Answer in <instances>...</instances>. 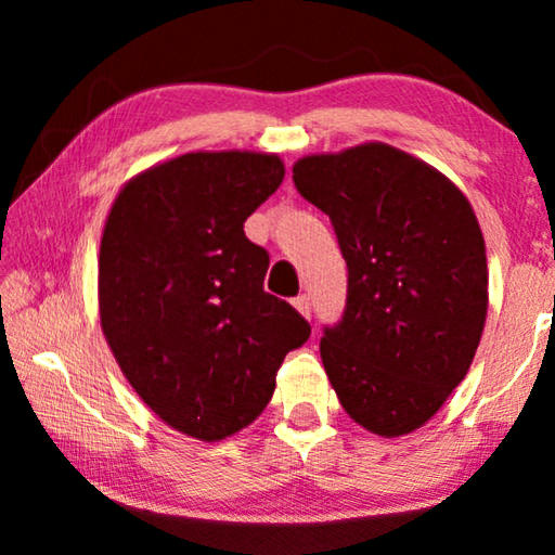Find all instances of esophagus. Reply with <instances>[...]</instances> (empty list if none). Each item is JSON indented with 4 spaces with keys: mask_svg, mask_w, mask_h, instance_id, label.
Returning a JSON list of instances; mask_svg holds the SVG:
<instances>
[{
    "mask_svg": "<svg viewBox=\"0 0 555 555\" xmlns=\"http://www.w3.org/2000/svg\"><path fill=\"white\" fill-rule=\"evenodd\" d=\"M294 308H296V311H298L300 315L306 318V321H308V318H311V304H308L306 296H296V298H294Z\"/></svg>",
    "mask_w": 555,
    "mask_h": 555,
    "instance_id": "esophagus-1",
    "label": "esophagus"
}]
</instances>
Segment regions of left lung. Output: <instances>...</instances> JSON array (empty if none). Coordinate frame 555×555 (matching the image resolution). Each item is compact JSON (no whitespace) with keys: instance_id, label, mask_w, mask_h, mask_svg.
Returning a JSON list of instances; mask_svg holds the SVG:
<instances>
[{"instance_id":"8db88e82","label":"left lung","mask_w":555,"mask_h":555,"mask_svg":"<svg viewBox=\"0 0 555 555\" xmlns=\"http://www.w3.org/2000/svg\"><path fill=\"white\" fill-rule=\"evenodd\" d=\"M294 183L331 218L347 308L321 360L354 424L413 434L465 379L487 318L485 237L465 193L382 142L308 154Z\"/></svg>"}]
</instances>
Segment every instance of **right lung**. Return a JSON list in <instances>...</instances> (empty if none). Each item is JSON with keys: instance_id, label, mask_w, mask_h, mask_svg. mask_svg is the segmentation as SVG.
I'll list each match as a JSON object with an SVG mask.
<instances>
[{"instance_id": "right-lung-1", "label": "right lung", "mask_w": 555, "mask_h": 555, "mask_svg": "<svg viewBox=\"0 0 555 555\" xmlns=\"http://www.w3.org/2000/svg\"><path fill=\"white\" fill-rule=\"evenodd\" d=\"M279 154L191 152L121 185L102 228L98 313L131 389L188 438L255 424L311 325L264 291L244 220L284 181Z\"/></svg>"}]
</instances>
